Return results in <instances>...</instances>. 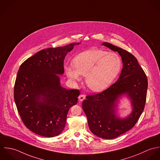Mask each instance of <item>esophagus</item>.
Here are the masks:
<instances>
[{
  "label": "esophagus",
  "mask_w": 160,
  "mask_h": 160,
  "mask_svg": "<svg viewBox=\"0 0 160 160\" xmlns=\"http://www.w3.org/2000/svg\"><path fill=\"white\" fill-rule=\"evenodd\" d=\"M85 99V95L83 94H81V95H80V96H78V99L80 101H83Z\"/></svg>",
  "instance_id": "esophagus-1"
}]
</instances>
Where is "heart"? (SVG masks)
Wrapping results in <instances>:
<instances>
[{
	"label": "heart",
	"instance_id": "obj_1",
	"mask_svg": "<svg viewBox=\"0 0 160 160\" xmlns=\"http://www.w3.org/2000/svg\"><path fill=\"white\" fill-rule=\"evenodd\" d=\"M73 62V65L64 67L67 76L73 82H77L85 75L87 86L94 92L102 91L109 87L122 68V60L118 54L99 49L80 52Z\"/></svg>",
	"mask_w": 160,
	"mask_h": 160
}]
</instances>
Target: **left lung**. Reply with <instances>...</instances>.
<instances>
[{"label": "left lung", "mask_w": 160, "mask_h": 160, "mask_svg": "<svg viewBox=\"0 0 160 160\" xmlns=\"http://www.w3.org/2000/svg\"><path fill=\"white\" fill-rule=\"evenodd\" d=\"M118 52L123 68L116 83L102 92L86 96L82 102L88 126L96 136L115 138L133 128L143 111L148 88L147 76L137 59L127 51L109 42L101 44ZM124 96L130 100L131 112L126 118L117 116L119 99Z\"/></svg>", "instance_id": "1"}]
</instances>
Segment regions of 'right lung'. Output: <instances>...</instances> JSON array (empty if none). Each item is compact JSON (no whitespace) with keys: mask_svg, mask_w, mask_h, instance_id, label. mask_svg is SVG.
<instances>
[{"mask_svg":"<svg viewBox=\"0 0 160 160\" xmlns=\"http://www.w3.org/2000/svg\"><path fill=\"white\" fill-rule=\"evenodd\" d=\"M80 42L42 49L20 65L14 87V99L25 126L45 137L59 135L67 113L76 104L80 92L61 85L64 61Z\"/></svg>","mask_w":160,"mask_h":160,"instance_id":"obj_1","label":"right lung"}]
</instances>
